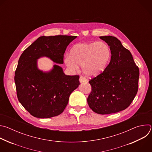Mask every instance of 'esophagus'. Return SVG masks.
<instances>
[{"instance_id": "1", "label": "esophagus", "mask_w": 152, "mask_h": 152, "mask_svg": "<svg viewBox=\"0 0 152 152\" xmlns=\"http://www.w3.org/2000/svg\"><path fill=\"white\" fill-rule=\"evenodd\" d=\"M79 81H80V82H84L86 81V79L85 77H84L83 76H81L79 78Z\"/></svg>"}]
</instances>
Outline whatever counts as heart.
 Instances as JSON below:
<instances>
[{
	"label": "heart",
	"instance_id": "1",
	"mask_svg": "<svg viewBox=\"0 0 152 152\" xmlns=\"http://www.w3.org/2000/svg\"><path fill=\"white\" fill-rule=\"evenodd\" d=\"M111 56L110 47L105 42H82L73 46L64 62L72 70H77L80 66L86 76H96L105 70Z\"/></svg>",
	"mask_w": 152,
	"mask_h": 152
}]
</instances>
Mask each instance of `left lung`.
I'll return each instance as SVG.
<instances>
[{"mask_svg": "<svg viewBox=\"0 0 152 152\" xmlns=\"http://www.w3.org/2000/svg\"><path fill=\"white\" fill-rule=\"evenodd\" d=\"M100 38L110 47L111 61L102 73L89 81L91 91L87 102L94 113L103 115L124 110L131 104L138 92L140 71L119 39L113 36Z\"/></svg>", "mask_w": 152, "mask_h": 152, "instance_id": "1", "label": "left lung"}]
</instances>
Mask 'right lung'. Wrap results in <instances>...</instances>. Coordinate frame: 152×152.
<instances>
[{"mask_svg": "<svg viewBox=\"0 0 152 152\" xmlns=\"http://www.w3.org/2000/svg\"><path fill=\"white\" fill-rule=\"evenodd\" d=\"M77 36H42L21 55L14 80L18 101L32 116L47 118L61 114L68 104L71 93L80 84L79 75L67 76L54 65L43 72L37 59L46 56L57 64L64 63L67 47Z\"/></svg>", "mask_w": 152, "mask_h": 152, "instance_id": "1", "label": "right lung"}]
</instances>
